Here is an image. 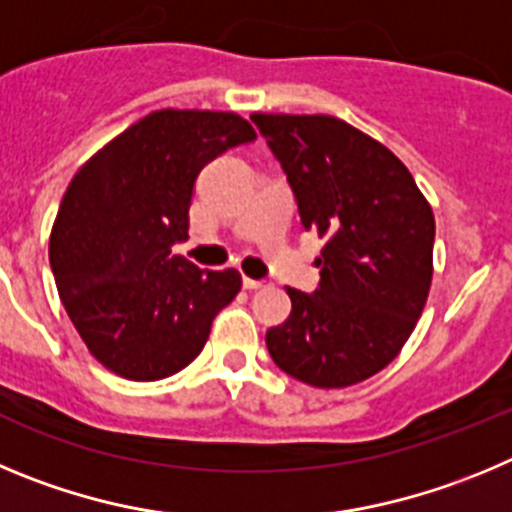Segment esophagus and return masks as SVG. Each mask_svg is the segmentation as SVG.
Instances as JSON below:
<instances>
[{
	"instance_id": "1",
	"label": "esophagus",
	"mask_w": 512,
	"mask_h": 512,
	"mask_svg": "<svg viewBox=\"0 0 512 512\" xmlns=\"http://www.w3.org/2000/svg\"><path fill=\"white\" fill-rule=\"evenodd\" d=\"M242 285H245L247 290H262V288H267V280H252V278H245L242 280Z\"/></svg>"
}]
</instances>
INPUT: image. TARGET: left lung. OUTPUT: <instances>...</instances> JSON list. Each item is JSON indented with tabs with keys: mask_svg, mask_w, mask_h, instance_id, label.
<instances>
[{
	"mask_svg": "<svg viewBox=\"0 0 512 512\" xmlns=\"http://www.w3.org/2000/svg\"><path fill=\"white\" fill-rule=\"evenodd\" d=\"M288 176L303 229L326 245L316 293L267 329V352L313 388H347L388 367L426 306L434 211L388 147L326 114H252Z\"/></svg>",
	"mask_w": 512,
	"mask_h": 512,
	"instance_id": "obj_1",
	"label": "left lung"
}]
</instances>
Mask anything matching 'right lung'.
<instances>
[{
	"mask_svg": "<svg viewBox=\"0 0 512 512\" xmlns=\"http://www.w3.org/2000/svg\"><path fill=\"white\" fill-rule=\"evenodd\" d=\"M252 140V124L234 112L160 109L107 142L68 183L50 267L68 319L107 370L153 382L199 357L242 275L199 270L170 247L188 237L201 168Z\"/></svg>",
	"mask_w": 512,
	"mask_h": 512,
	"instance_id": "obj_1",
	"label": "right lung"
}]
</instances>
